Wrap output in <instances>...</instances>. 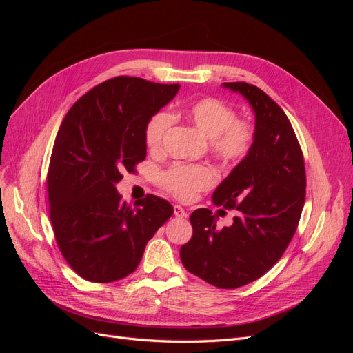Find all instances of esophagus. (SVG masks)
<instances>
[{
  "label": "esophagus",
  "instance_id": "esophagus-1",
  "mask_svg": "<svg viewBox=\"0 0 353 353\" xmlns=\"http://www.w3.org/2000/svg\"><path fill=\"white\" fill-rule=\"evenodd\" d=\"M174 213H175V216H178V218H185L187 216V212L184 210L183 206H179V205L174 206Z\"/></svg>",
  "mask_w": 353,
  "mask_h": 353
}]
</instances>
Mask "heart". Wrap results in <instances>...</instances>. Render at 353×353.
I'll return each mask as SVG.
<instances>
[{
	"label": "heart",
	"instance_id": "obj_1",
	"mask_svg": "<svg viewBox=\"0 0 353 353\" xmlns=\"http://www.w3.org/2000/svg\"><path fill=\"white\" fill-rule=\"evenodd\" d=\"M188 121L210 138V147L227 163H239L252 150L254 128L250 122L236 119V110L219 99L206 97L185 108ZM172 125L168 112H157L147 123L145 143L152 150H160L165 135ZM215 169L206 165H174L160 178L170 194L181 200L193 197L197 191L210 188L216 183Z\"/></svg>",
	"mask_w": 353,
	"mask_h": 353
}]
</instances>
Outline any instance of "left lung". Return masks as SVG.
<instances>
[{
  "label": "left lung",
  "mask_w": 353,
  "mask_h": 353,
  "mask_svg": "<svg viewBox=\"0 0 353 353\" xmlns=\"http://www.w3.org/2000/svg\"><path fill=\"white\" fill-rule=\"evenodd\" d=\"M254 113L250 153L213 191L216 206L237 209L231 227L216 228L209 209L190 216L193 237L181 248L185 270L219 288H237L270 271L292 241L302 215L306 174L290 121L270 95L245 82H223Z\"/></svg>",
  "instance_id": "8db88e82"
}]
</instances>
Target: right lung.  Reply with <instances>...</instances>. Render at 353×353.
I'll return each instance as SVG.
<instances>
[{
  "mask_svg": "<svg viewBox=\"0 0 353 353\" xmlns=\"http://www.w3.org/2000/svg\"><path fill=\"white\" fill-rule=\"evenodd\" d=\"M178 91V83L116 77L82 95L63 119L47 176L50 218L61 254L82 279H125L172 216V205L153 194L130 208L116 184L145 159L147 123Z\"/></svg>",
  "mask_w": 353,
  "mask_h": 353,
  "instance_id": "obj_1",
  "label": "right lung"
}]
</instances>
